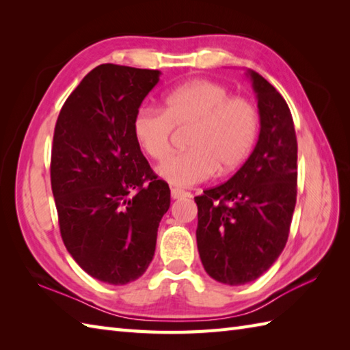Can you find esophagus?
Here are the masks:
<instances>
[{
    "label": "esophagus",
    "mask_w": 350,
    "mask_h": 350,
    "mask_svg": "<svg viewBox=\"0 0 350 350\" xmlns=\"http://www.w3.org/2000/svg\"><path fill=\"white\" fill-rule=\"evenodd\" d=\"M185 196H188L187 191H183L180 188H171V198L177 200V198H182Z\"/></svg>",
    "instance_id": "34e87169"
}]
</instances>
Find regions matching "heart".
<instances>
[{
  "label": "heart",
  "instance_id": "heart-1",
  "mask_svg": "<svg viewBox=\"0 0 350 350\" xmlns=\"http://www.w3.org/2000/svg\"><path fill=\"white\" fill-rule=\"evenodd\" d=\"M257 107L245 96H230L217 81L192 79L162 98V111L139 108L132 118L137 144L159 161L169 151L174 127L190 126L189 148L163 159L156 173L174 187H192L218 171L233 173L248 159L258 135Z\"/></svg>",
  "mask_w": 350,
  "mask_h": 350
}]
</instances>
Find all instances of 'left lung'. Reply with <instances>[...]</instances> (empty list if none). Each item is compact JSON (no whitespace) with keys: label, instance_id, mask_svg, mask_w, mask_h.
Instances as JSON below:
<instances>
[{"label":"left lung","instance_id":"left-lung-1","mask_svg":"<svg viewBox=\"0 0 350 350\" xmlns=\"http://www.w3.org/2000/svg\"><path fill=\"white\" fill-rule=\"evenodd\" d=\"M257 94L260 133L237 173L196 197L197 247L206 272L222 284L257 280L284 250L296 204L298 143L282 96L248 69Z\"/></svg>","mask_w":350,"mask_h":350}]
</instances>
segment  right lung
Segmentation results:
<instances>
[{"instance_id":"1","label":"right lung","mask_w":350,"mask_h":350,"mask_svg":"<svg viewBox=\"0 0 350 350\" xmlns=\"http://www.w3.org/2000/svg\"><path fill=\"white\" fill-rule=\"evenodd\" d=\"M159 70L100 64L87 73L58 114L51 187L63 242L93 278L123 286L150 265L170 207L133 138L132 118Z\"/></svg>"}]
</instances>
